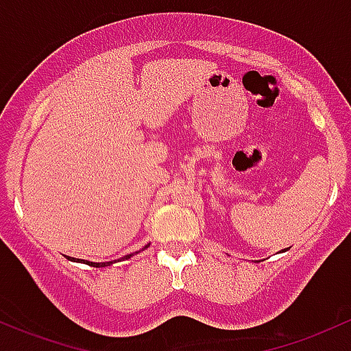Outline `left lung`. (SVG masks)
Masks as SVG:
<instances>
[{"label": "left lung", "mask_w": 351, "mask_h": 351, "mask_svg": "<svg viewBox=\"0 0 351 351\" xmlns=\"http://www.w3.org/2000/svg\"><path fill=\"white\" fill-rule=\"evenodd\" d=\"M287 250H288V248H287ZM287 250H285V252H287ZM282 252H283V250H282Z\"/></svg>", "instance_id": "1"}]
</instances>
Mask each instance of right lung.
<instances>
[{"instance_id": "right-lung-1", "label": "right lung", "mask_w": 351, "mask_h": 351, "mask_svg": "<svg viewBox=\"0 0 351 351\" xmlns=\"http://www.w3.org/2000/svg\"><path fill=\"white\" fill-rule=\"evenodd\" d=\"M149 246V243L148 245H145V248L143 250H146ZM141 252V250H140ZM140 252H136V253H140ZM134 255V253H130V255H125L123 258H118V260H113V261H103V263H95V261H88V260H80V258H71V256H68V260L69 261H78V263H84V265H90V267H96V268H99V267H110V265H113V263H117V261H121V260H128V258H132Z\"/></svg>"}]
</instances>
